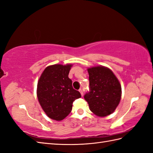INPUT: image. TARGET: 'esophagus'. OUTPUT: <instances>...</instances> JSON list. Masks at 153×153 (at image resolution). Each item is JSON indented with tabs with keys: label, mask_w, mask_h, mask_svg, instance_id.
<instances>
[{
	"label": "esophagus",
	"mask_w": 153,
	"mask_h": 153,
	"mask_svg": "<svg viewBox=\"0 0 153 153\" xmlns=\"http://www.w3.org/2000/svg\"><path fill=\"white\" fill-rule=\"evenodd\" d=\"M79 93H81V95H82V96L83 97V90H82V89H79Z\"/></svg>",
	"instance_id": "1"
}]
</instances>
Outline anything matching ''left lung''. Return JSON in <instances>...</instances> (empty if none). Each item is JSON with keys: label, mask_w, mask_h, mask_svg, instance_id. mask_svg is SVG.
Returning a JSON list of instances; mask_svg holds the SVG:
<instances>
[{"label": "left lung", "mask_w": 153, "mask_h": 153, "mask_svg": "<svg viewBox=\"0 0 153 153\" xmlns=\"http://www.w3.org/2000/svg\"><path fill=\"white\" fill-rule=\"evenodd\" d=\"M90 91L84 95L90 110L104 117L111 114L119 105L122 87L118 79L109 68L99 66L87 69Z\"/></svg>", "instance_id": "obj_1"}]
</instances>
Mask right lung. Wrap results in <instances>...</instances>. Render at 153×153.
Listing matches in <instances>:
<instances>
[{"label":"right lung","mask_w":153,"mask_h":153,"mask_svg":"<svg viewBox=\"0 0 153 153\" xmlns=\"http://www.w3.org/2000/svg\"><path fill=\"white\" fill-rule=\"evenodd\" d=\"M72 64H54L47 66L38 81L37 95L42 108L50 118L60 121L70 113L80 93L72 87L68 77Z\"/></svg>","instance_id":"obj_1"}]
</instances>
